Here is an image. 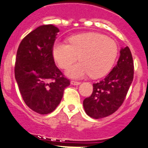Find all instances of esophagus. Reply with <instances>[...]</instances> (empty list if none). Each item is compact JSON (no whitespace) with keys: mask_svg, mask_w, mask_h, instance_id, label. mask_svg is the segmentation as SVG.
Instances as JSON below:
<instances>
[{"mask_svg":"<svg viewBox=\"0 0 148 148\" xmlns=\"http://www.w3.org/2000/svg\"><path fill=\"white\" fill-rule=\"evenodd\" d=\"M81 83L80 82H77V81H71V84L72 85H74V86H78V85H79Z\"/></svg>","mask_w":148,"mask_h":148,"instance_id":"obj_1","label":"esophagus"}]
</instances>
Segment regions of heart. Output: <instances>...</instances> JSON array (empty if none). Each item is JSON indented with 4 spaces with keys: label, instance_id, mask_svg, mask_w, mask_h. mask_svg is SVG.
<instances>
[{
    "label": "heart",
    "instance_id": "1",
    "mask_svg": "<svg viewBox=\"0 0 148 148\" xmlns=\"http://www.w3.org/2000/svg\"><path fill=\"white\" fill-rule=\"evenodd\" d=\"M69 44L56 41L52 53L58 66L66 69L78 59L81 62L69 67V77L80 79L90 75L99 78L107 74L112 69L118 55L115 41L104 34L88 32L76 34L68 38Z\"/></svg>",
    "mask_w": 148,
    "mask_h": 148
}]
</instances>
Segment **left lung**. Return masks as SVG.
<instances>
[{"label": "left lung", "instance_id": "1", "mask_svg": "<svg viewBox=\"0 0 148 148\" xmlns=\"http://www.w3.org/2000/svg\"><path fill=\"white\" fill-rule=\"evenodd\" d=\"M134 78V62L129 47L121 48L117 65L104 79L93 84L91 96L84 99L88 116L99 119L113 114L125 101Z\"/></svg>", "mask_w": 148, "mask_h": 148}]
</instances>
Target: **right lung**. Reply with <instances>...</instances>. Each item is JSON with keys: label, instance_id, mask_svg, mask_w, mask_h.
I'll return each instance as SVG.
<instances>
[{"label": "right lung", "instance_id": "add662e5", "mask_svg": "<svg viewBox=\"0 0 148 148\" xmlns=\"http://www.w3.org/2000/svg\"><path fill=\"white\" fill-rule=\"evenodd\" d=\"M59 31L52 24L40 26L22 40L16 52L14 74L20 92L26 105L40 114L53 112L70 85L52 53Z\"/></svg>", "mask_w": 148, "mask_h": 148}]
</instances>
